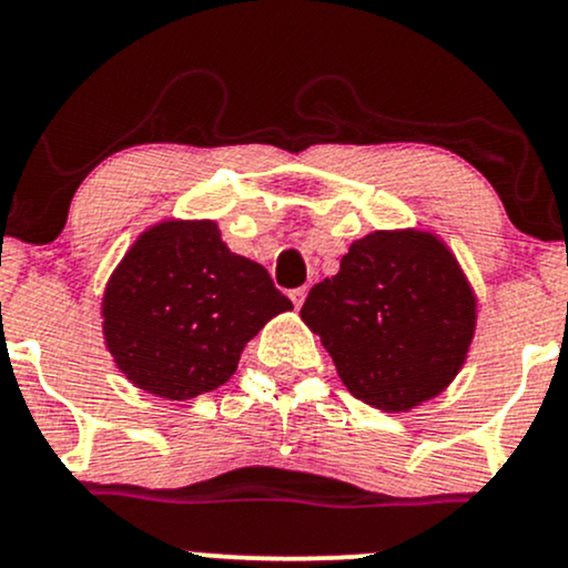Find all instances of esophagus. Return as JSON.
I'll return each instance as SVG.
<instances>
[{
  "label": "esophagus",
  "mask_w": 568,
  "mask_h": 568,
  "mask_svg": "<svg viewBox=\"0 0 568 568\" xmlns=\"http://www.w3.org/2000/svg\"><path fill=\"white\" fill-rule=\"evenodd\" d=\"M304 298H306V288H296V291H291V302H293V306H302L304 304Z\"/></svg>",
  "instance_id": "34e87169"
}]
</instances>
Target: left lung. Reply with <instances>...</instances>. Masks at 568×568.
Listing matches in <instances>:
<instances>
[{"label":"left lung","mask_w":568,"mask_h":568,"mask_svg":"<svg viewBox=\"0 0 568 568\" xmlns=\"http://www.w3.org/2000/svg\"><path fill=\"white\" fill-rule=\"evenodd\" d=\"M302 321L357 400L397 414L433 400L470 352L478 298L438 234L376 230L310 291Z\"/></svg>","instance_id":"1"}]
</instances>
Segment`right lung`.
<instances>
[{"label": "right lung", "instance_id": "add662e5", "mask_svg": "<svg viewBox=\"0 0 568 568\" xmlns=\"http://www.w3.org/2000/svg\"><path fill=\"white\" fill-rule=\"evenodd\" d=\"M288 310L264 266L226 247L216 221L165 219L109 277L103 342L143 393L192 400L230 382L245 344Z\"/></svg>", "mask_w": 568, "mask_h": 568}]
</instances>
